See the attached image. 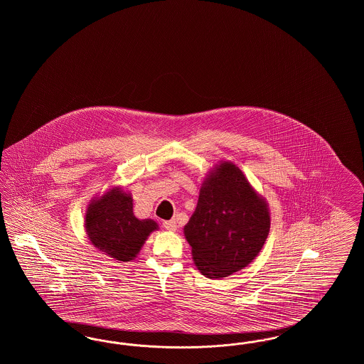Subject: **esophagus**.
Here are the masks:
<instances>
[{
	"label": "esophagus",
	"mask_w": 364,
	"mask_h": 364,
	"mask_svg": "<svg viewBox=\"0 0 364 364\" xmlns=\"http://www.w3.org/2000/svg\"><path fill=\"white\" fill-rule=\"evenodd\" d=\"M164 228H165L166 230L174 232V230H177V223H176V220H171V221H164Z\"/></svg>",
	"instance_id": "34e87169"
}]
</instances>
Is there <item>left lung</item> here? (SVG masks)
Wrapping results in <instances>:
<instances>
[{"label":"left lung","instance_id":"1","mask_svg":"<svg viewBox=\"0 0 364 364\" xmlns=\"http://www.w3.org/2000/svg\"><path fill=\"white\" fill-rule=\"evenodd\" d=\"M269 229L264 200L236 165L223 162L203 183L184 235L202 274L223 278L255 259Z\"/></svg>","mask_w":364,"mask_h":364}]
</instances>
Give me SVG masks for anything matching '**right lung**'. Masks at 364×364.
Here are the masks:
<instances>
[{
	"instance_id": "1",
	"label": "right lung",
	"mask_w": 364,
	"mask_h": 364,
	"mask_svg": "<svg viewBox=\"0 0 364 364\" xmlns=\"http://www.w3.org/2000/svg\"><path fill=\"white\" fill-rule=\"evenodd\" d=\"M158 225L153 220L134 215L131 195L116 188L87 208L86 230L90 242L110 258L129 262L138 255L147 236Z\"/></svg>"
}]
</instances>
